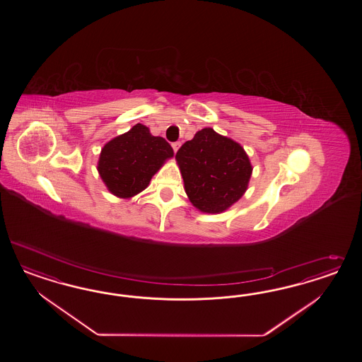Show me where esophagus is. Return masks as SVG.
Wrapping results in <instances>:
<instances>
[{"instance_id": "obj_1", "label": "esophagus", "mask_w": 362, "mask_h": 362, "mask_svg": "<svg viewBox=\"0 0 362 362\" xmlns=\"http://www.w3.org/2000/svg\"><path fill=\"white\" fill-rule=\"evenodd\" d=\"M180 144H182V143L180 142H174L173 143V144H171V146H173V148H174V151H177V150H179V147H180Z\"/></svg>"}]
</instances>
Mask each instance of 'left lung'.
<instances>
[{
  "mask_svg": "<svg viewBox=\"0 0 362 362\" xmlns=\"http://www.w3.org/2000/svg\"><path fill=\"white\" fill-rule=\"evenodd\" d=\"M189 202L202 212L230 209L248 188L250 158L240 144L206 127L176 153Z\"/></svg>",
  "mask_w": 362,
  "mask_h": 362,
  "instance_id": "8db88e82",
  "label": "left lung"
}]
</instances>
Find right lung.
<instances>
[{"label":"right lung","mask_w":362,"mask_h":362,"mask_svg":"<svg viewBox=\"0 0 362 362\" xmlns=\"http://www.w3.org/2000/svg\"><path fill=\"white\" fill-rule=\"evenodd\" d=\"M173 156L170 143L153 136L148 127L138 123L103 146L98 173L112 195L130 199L148 186L151 177Z\"/></svg>","instance_id":"add662e5"}]
</instances>
